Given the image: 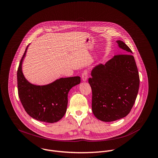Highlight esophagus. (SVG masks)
Masks as SVG:
<instances>
[{"instance_id":"esophagus-1","label":"esophagus","mask_w":158,"mask_h":158,"mask_svg":"<svg viewBox=\"0 0 158 158\" xmlns=\"http://www.w3.org/2000/svg\"><path fill=\"white\" fill-rule=\"evenodd\" d=\"M88 78V71L85 70L82 74V79L83 81H86Z\"/></svg>"}]
</instances>
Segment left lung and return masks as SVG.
I'll return each mask as SVG.
<instances>
[{
    "instance_id": "left-lung-1",
    "label": "left lung",
    "mask_w": 158,
    "mask_h": 158,
    "mask_svg": "<svg viewBox=\"0 0 158 158\" xmlns=\"http://www.w3.org/2000/svg\"><path fill=\"white\" fill-rule=\"evenodd\" d=\"M117 43L125 54L115 55L105 64L94 67L89 79L92 112L97 119L106 122L122 118L130 112L139 86L131 50L122 41Z\"/></svg>"
}]
</instances>
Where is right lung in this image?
I'll return each mask as SVG.
<instances>
[{
    "instance_id": "add662e5",
    "label": "right lung",
    "mask_w": 158,
    "mask_h": 158,
    "mask_svg": "<svg viewBox=\"0 0 158 158\" xmlns=\"http://www.w3.org/2000/svg\"><path fill=\"white\" fill-rule=\"evenodd\" d=\"M28 45L20 60L17 71L18 93L22 106L33 118L46 123H55L64 115L70 89L80 84L79 76L60 78L45 85L30 83L24 77L22 65Z\"/></svg>"
}]
</instances>
